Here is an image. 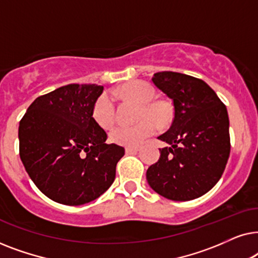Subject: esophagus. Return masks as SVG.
Masks as SVG:
<instances>
[{
	"label": "esophagus",
	"mask_w": 258,
	"mask_h": 258,
	"mask_svg": "<svg viewBox=\"0 0 258 258\" xmlns=\"http://www.w3.org/2000/svg\"><path fill=\"white\" fill-rule=\"evenodd\" d=\"M140 150V147H126L125 148V153L126 154H132V153H137Z\"/></svg>",
	"instance_id": "34e87169"
}]
</instances>
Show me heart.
<instances>
[{
	"label": "heart",
	"mask_w": 258,
	"mask_h": 258,
	"mask_svg": "<svg viewBox=\"0 0 258 258\" xmlns=\"http://www.w3.org/2000/svg\"><path fill=\"white\" fill-rule=\"evenodd\" d=\"M117 94L125 100L141 104L139 119L142 121L134 125H118L110 132V140L116 144L136 147L147 137L153 135L160 125L171 122L174 110L171 104L163 100H154L156 91L154 87L144 81H132L119 88ZM94 119L102 128L108 129L116 121V107L109 94H102L97 98L93 110Z\"/></svg>",
	"instance_id": "b5f03b06"
}]
</instances>
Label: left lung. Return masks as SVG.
I'll use <instances>...</instances> for the list:
<instances>
[{"mask_svg":"<svg viewBox=\"0 0 258 258\" xmlns=\"http://www.w3.org/2000/svg\"><path fill=\"white\" fill-rule=\"evenodd\" d=\"M153 82L174 104L170 129L158 140L170 144L147 170L149 185L172 201H190L218 182L230 154L227 107L196 77L174 72L154 74Z\"/></svg>","mask_w":258,"mask_h":258,"instance_id":"8db88e82","label":"left lung"}]
</instances>
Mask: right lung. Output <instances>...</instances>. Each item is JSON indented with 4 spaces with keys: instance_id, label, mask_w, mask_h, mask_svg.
I'll return each instance as SVG.
<instances>
[{
    "instance_id": "add662e5",
    "label": "right lung",
    "mask_w": 258,
    "mask_h": 258,
    "mask_svg": "<svg viewBox=\"0 0 258 258\" xmlns=\"http://www.w3.org/2000/svg\"><path fill=\"white\" fill-rule=\"evenodd\" d=\"M103 91L97 84H68L38 96L20 121V157L49 199L81 206L112 184L124 148L107 144L93 117Z\"/></svg>"
}]
</instances>
